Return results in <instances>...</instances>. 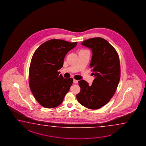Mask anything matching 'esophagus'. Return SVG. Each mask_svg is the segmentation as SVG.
<instances>
[{"instance_id": "34e87169", "label": "esophagus", "mask_w": 146, "mask_h": 146, "mask_svg": "<svg viewBox=\"0 0 146 146\" xmlns=\"http://www.w3.org/2000/svg\"><path fill=\"white\" fill-rule=\"evenodd\" d=\"M73 83L75 84L78 83V80H75V79H74V80H73Z\"/></svg>"}]
</instances>
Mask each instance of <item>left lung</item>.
<instances>
[{
  "mask_svg": "<svg viewBox=\"0 0 146 146\" xmlns=\"http://www.w3.org/2000/svg\"><path fill=\"white\" fill-rule=\"evenodd\" d=\"M81 44L92 50L90 68L95 78L92 85L83 80L78 81L80 91L76 98L84 107L98 109L108 104L116 92L121 75L119 57L114 48L101 37Z\"/></svg>",
  "mask_w": 146,
  "mask_h": 146,
  "instance_id": "obj_1",
  "label": "left lung"
}]
</instances>
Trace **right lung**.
Segmentation results:
<instances>
[{
  "label": "right lung",
  "instance_id": "1",
  "mask_svg": "<svg viewBox=\"0 0 146 146\" xmlns=\"http://www.w3.org/2000/svg\"><path fill=\"white\" fill-rule=\"evenodd\" d=\"M52 39L44 42L33 54L29 68V85L34 98L42 107L59 106L68 93L73 80L65 78L58 71L62 68L64 57L76 46Z\"/></svg>",
  "mask_w": 146,
  "mask_h": 146
}]
</instances>
